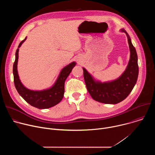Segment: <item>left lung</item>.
Segmentation results:
<instances>
[{"label": "left lung", "instance_id": "1", "mask_svg": "<svg viewBox=\"0 0 155 155\" xmlns=\"http://www.w3.org/2000/svg\"><path fill=\"white\" fill-rule=\"evenodd\" d=\"M121 31L127 35L130 52L128 65L122 75L116 80L102 83L95 81L87 71L83 69L87 91L94 100L99 102L115 104L121 102L129 96L137 82L139 66L136 50L128 34L124 29Z\"/></svg>", "mask_w": 155, "mask_h": 155}]
</instances>
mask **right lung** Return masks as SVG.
I'll list each match as a JSON object with an SVG mask.
<instances>
[{
    "label": "right lung",
    "instance_id": "add662e5",
    "mask_svg": "<svg viewBox=\"0 0 155 155\" xmlns=\"http://www.w3.org/2000/svg\"><path fill=\"white\" fill-rule=\"evenodd\" d=\"M26 39V37L20 42L16 51L15 61L13 68L14 83L16 89L22 97L34 107L44 109L53 107L60 102L62 99L64 93L65 81L75 65V62H73L62 69L55 84L50 89L40 91L29 90L25 87L20 81L17 71L19 48Z\"/></svg>",
    "mask_w": 155,
    "mask_h": 155
}]
</instances>
